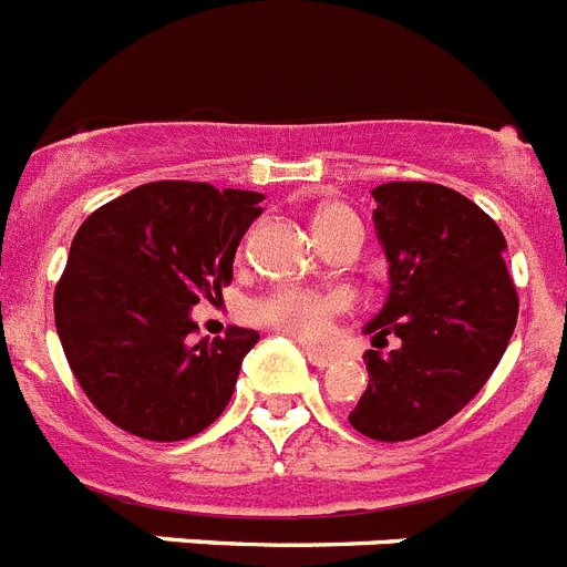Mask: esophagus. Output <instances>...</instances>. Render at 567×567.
<instances>
[{
    "mask_svg": "<svg viewBox=\"0 0 567 567\" xmlns=\"http://www.w3.org/2000/svg\"><path fill=\"white\" fill-rule=\"evenodd\" d=\"M303 355L309 358V364L318 367V370H323V367H332L338 361L336 352H327V350H316V347H307L303 350Z\"/></svg>",
    "mask_w": 567,
    "mask_h": 567,
    "instance_id": "obj_1",
    "label": "esophagus"
}]
</instances>
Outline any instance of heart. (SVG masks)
<instances>
[{"mask_svg": "<svg viewBox=\"0 0 567 567\" xmlns=\"http://www.w3.org/2000/svg\"><path fill=\"white\" fill-rule=\"evenodd\" d=\"M352 212L347 206L330 203L318 209L316 215V231L323 235L327 229L350 217ZM352 307L350 292L343 289H303V287H278L272 292L260 295L251 316L260 323H269L275 330L289 332V336L301 338V341H323L332 336V327L341 316H347Z\"/></svg>", "mask_w": 567, "mask_h": 567, "instance_id": "obj_1", "label": "heart"}]
</instances>
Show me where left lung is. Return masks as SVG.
I'll return each mask as SVG.
<instances>
[{
    "instance_id": "1",
    "label": "left lung",
    "mask_w": 567,
    "mask_h": 567,
    "mask_svg": "<svg viewBox=\"0 0 567 567\" xmlns=\"http://www.w3.org/2000/svg\"><path fill=\"white\" fill-rule=\"evenodd\" d=\"M375 229L390 260V298L367 323L370 384L350 413L375 442L442 427L485 386L514 336L519 298L505 235L476 203L439 183L372 188ZM402 343L386 357L385 338Z\"/></svg>"
}]
</instances>
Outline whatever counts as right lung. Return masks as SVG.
<instances>
[{
	"label": "right lung",
	"mask_w": 567,
	"mask_h": 567,
	"mask_svg": "<svg viewBox=\"0 0 567 567\" xmlns=\"http://www.w3.org/2000/svg\"><path fill=\"white\" fill-rule=\"evenodd\" d=\"M258 192L159 181L105 203L76 229L53 289L68 367L100 413L148 442H181L224 413L258 332H192L220 301Z\"/></svg>",
	"instance_id": "obj_1"
}]
</instances>
